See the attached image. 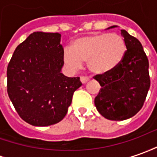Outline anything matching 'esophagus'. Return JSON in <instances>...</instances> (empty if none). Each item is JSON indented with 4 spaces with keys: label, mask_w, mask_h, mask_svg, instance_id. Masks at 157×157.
Returning <instances> with one entry per match:
<instances>
[{
    "label": "esophagus",
    "mask_w": 157,
    "mask_h": 157,
    "mask_svg": "<svg viewBox=\"0 0 157 157\" xmlns=\"http://www.w3.org/2000/svg\"><path fill=\"white\" fill-rule=\"evenodd\" d=\"M89 81V78L87 77V76H81V82H82V83H87V82Z\"/></svg>",
    "instance_id": "34e87169"
}]
</instances>
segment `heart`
<instances>
[{
	"mask_svg": "<svg viewBox=\"0 0 157 157\" xmlns=\"http://www.w3.org/2000/svg\"><path fill=\"white\" fill-rule=\"evenodd\" d=\"M126 52L124 38L118 33H99L76 39L71 49H66L63 59L71 70L82 68L87 61L88 70L94 74H104L115 69Z\"/></svg>",
	"mask_w": 157,
	"mask_h": 157,
	"instance_id": "obj_1",
	"label": "heart"
}]
</instances>
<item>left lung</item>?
<instances>
[{"instance_id":"obj_1","label":"left lung","mask_w":157,"mask_h":157,"mask_svg":"<svg viewBox=\"0 0 157 157\" xmlns=\"http://www.w3.org/2000/svg\"><path fill=\"white\" fill-rule=\"evenodd\" d=\"M121 35L127 49L122 61L113 70L94 77L101 87L95 106L110 120H124L137 114L150 86L149 60L141 43L125 30H121Z\"/></svg>"}]
</instances>
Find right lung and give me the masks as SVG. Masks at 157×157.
Segmentation results:
<instances>
[{
    "label": "right lung",
    "mask_w": 157,
    "mask_h": 157,
    "mask_svg": "<svg viewBox=\"0 0 157 157\" xmlns=\"http://www.w3.org/2000/svg\"><path fill=\"white\" fill-rule=\"evenodd\" d=\"M58 33L35 32L20 44L7 65V94L20 117L34 126L60 122L80 77H67Z\"/></svg>",
    "instance_id": "1"
}]
</instances>
